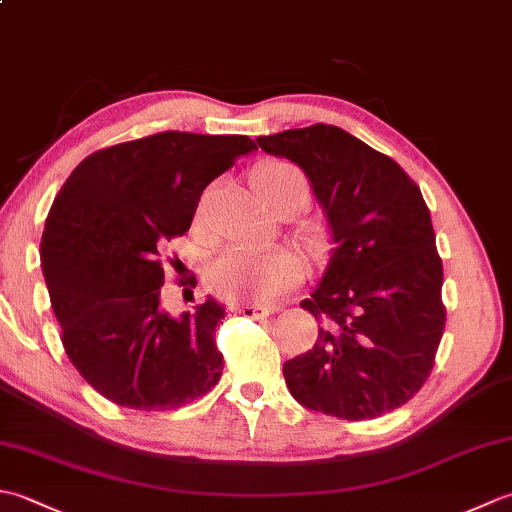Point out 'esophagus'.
I'll list each match as a JSON object with an SVG mask.
<instances>
[{
  "label": "esophagus",
  "mask_w": 512,
  "mask_h": 512,
  "mask_svg": "<svg viewBox=\"0 0 512 512\" xmlns=\"http://www.w3.org/2000/svg\"><path fill=\"white\" fill-rule=\"evenodd\" d=\"M277 308H266V306H237L235 312L242 314V317H248V319H266L273 314Z\"/></svg>",
  "instance_id": "esophagus-1"
}]
</instances>
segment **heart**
Listing matches in <instances>:
<instances>
[{"instance_id": "heart-1", "label": "heart", "mask_w": 512, "mask_h": 512, "mask_svg": "<svg viewBox=\"0 0 512 512\" xmlns=\"http://www.w3.org/2000/svg\"><path fill=\"white\" fill-rule=\"evenodd\" d=\"M250 184L266 206L284 200H308V180L303 171L284 160H266L250 171ZM301 264L288 253H257V250L231 246L217 255L206 268L209 286L228 299L268 301L297 286Z\"/></svg>"}]
</instances>
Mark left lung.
<instances>
[{
	"label": "left lung",
	"mask_w": 512,
	"mask_h": 512,
	"mask_svg": "<svg viewBox=\"0 0 512 512\" xmlns=\"http://www.w3.org/2000/svg\"><path fill=\"white\" fill-rule=\"evenodd\" d=\"M306 173L332 250L310 299L319 343L284 363L292 398L343 420L394 411L427 380L444 330L442 262L422 193L398 162L334 125L259 136Z\"/></svg>",
	"instance_id": "left-lung-1"
}]
</instances>
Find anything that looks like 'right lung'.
I'll use <instances>...</instances> for the list:
<instances>
[{"mask_svg": "<svg viewBox=\"0 0 512 512\" xmlns=\"http://www.w3.org/2000/svg\"><path fill=\"white\" fill-rule=\"evenodd\" d=\"M248 136L162 132L96 151L52 202L41 268L65 354L107 400L178 409L222 376L215 330L224 306L206 297L180 317L162 308V250L189 231L200 195Z\"/></svg>", "mask_w": 512, "mask_h": 512, "instance_id": "obj_1", "label": "right lung"}]
</instances>
